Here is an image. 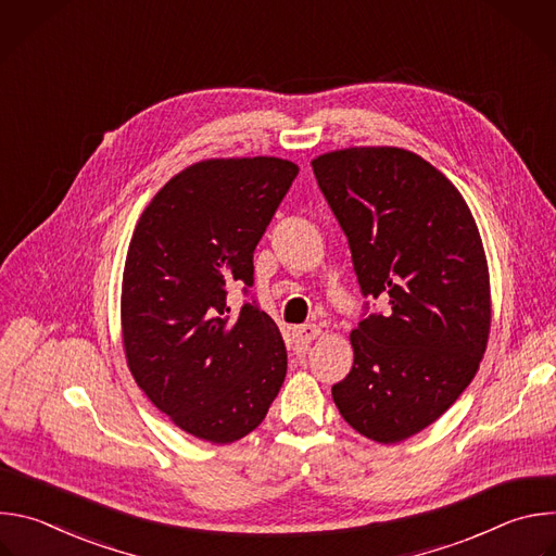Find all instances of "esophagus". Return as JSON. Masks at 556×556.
Masks as SVG:
<instances>
[{"mask_svg": "<svg viewBox=\"0 0 556 556\" xmlns=\"http://www.w3.org/2000/svg\"><path fill=\"white\" fill-rule=\"evenodd\" d=\"M319 334H321L319 326H299V328H294V339H296V343H303V345L312 343Z\"/></svg>", "mask_w": 556, "mask_h": 556, "instance_id": "obj_1", "label": "esophagus"}]
</instances>
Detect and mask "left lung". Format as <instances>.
Segmentation results:
<instances>
[{"label": "left lung", "mask_w": 556, "mask_h": 556, "mask_svg": "<svg viewBox=\"0 0 556 556\" xmlns=\"http://www.w3.org/2000/svg\"><path fill=\"white\" fill-rule=\"evenodd\" d=\"M312 169L363 294L389 301L352 330L354 365L332 387L334 405L361 435L403 442L459 399L484 358L491 277L478 224L455 185L409 149H337Z\"/></svg>", "instance_id": "8db88e82"}]
</instances>
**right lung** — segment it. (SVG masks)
Masks as SVG:
<instances>
[{
  "label": "right lung",
  "mask_w": 556,
  "mask_h": 556,
  "mask_svg": "<svg viewBox=\"0 0 556 556\" xmlns=\"http://www.w3.org/2000/svg\"><path fill=\"white\" fill-rule=\"evenodd\" d=\"M299 167L283 157H208L144 206L127 249L121 328L127 367L155 409L211 444L262 425L283 384L281 332L255 303L253 253Z\"/></svg>",
  "instance_id": "right-lung-1"
}]
</instances>
